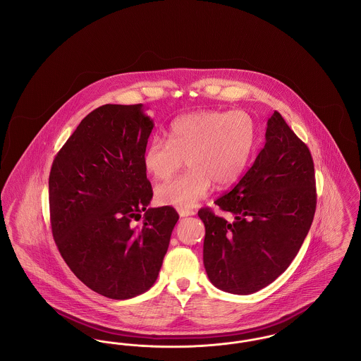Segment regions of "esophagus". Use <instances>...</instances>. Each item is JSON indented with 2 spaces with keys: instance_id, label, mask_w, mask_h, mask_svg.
Here are the masks:
<instances>
[{
  "instance_id": "1",
  "label": "esophagus",
  "mask_w": 361,
  "mask_h": 361,
  "mask_svg": "<svg viewBox=\"0 0 361 361\" xmlns=\"http://www.w3.org/2000/svg\"><path fill=\"white\" fill-rule=\"evenodd\" d=\"M179 216L180 217H188V216H194L195 212L194 210H189V209H179Z\"/></svg>"
}]
</instances>
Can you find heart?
<instances>
[{
	"mask_svg": "<svg viewBox=\"0 0 361 361\" xmlns=\"http://www.w3.org/2000/svg\"><path fill=\"white\" fill-rule=\"evenodd\" d=\"M255 142L250 115L204 110L175 118L167 140L152 137L142 152V166L156 180L171 178L186 157L189 170L156 188L160 205L190 209L208 194L213 183L224 188L245 171Z\"/></svg>",
	"mask_w": 361,
	"mask_h": 361,
	"instance_id": "1",
	"label": "heart"
}]
</instances>
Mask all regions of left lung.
I'll use <instances>...</instances> for the list:
<instances>
[{"instance_id": "8db88e82", "label": "left lung", "mask_w": 361, "mask_h": 361, "mask_svg": "<svg viewBox=\"0 0 361 361\" xmlns=\"http://www.w3.org/2000/svg\"><path fill=\"white\" fill-rule=\"evenodd\" d=\"M265 147L226 195L214 201L233 221L212 209L198 212L205 224L204 265L219 289L250 295L271 284L303 245L317 208L314 161L303 141L274 111Z\"/></svg>"}]
</instances>
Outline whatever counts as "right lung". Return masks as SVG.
<instances>
[{
  "label": "right lung",
  "mask_w": 361,
  "mask_h": 361,
  "mask_svg": "<svg viewBox=\"0 0 361 361\" xmlns=\"http://www.w3.org/2000/svg\"><path fill=\"white\" fill-rule=\"evenodd\" d=\"M152 129L142 104L100 106L59 149L49 176L58 250L80 281L109 299H130L154 284L179 219L171 207L148 208L142 152Z\"/></svg>",
  "instance_id": "add662e5"
}]
</instances>
